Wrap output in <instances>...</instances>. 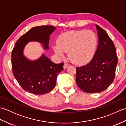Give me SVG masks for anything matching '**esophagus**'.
Returning <instances> with one entry per match:
<instances>
[{"label": "esophagus", "mask_w": 126, "mask_h": 126, "mask_svg": "<svg viewBox=\"0 0 126 126\" xmlns=\"http://www.w3.org/2000/svg\"><path fill=\"white\" fill-rule=\"evenodd\" d=\"M68 66V65L67 64H64V66H63V68H64V69H65L66 68H67Z\"/></svg>", "instance_id": "obj_1"}]
</instances>
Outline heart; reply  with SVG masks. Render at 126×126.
I'll return each instance as SVG.
<instances>
[{
  "label": "heart",
  "mask_w": 126,
  "mask_h": 126,
  "mask_svg": "<svg viewBox=\"0 0 126 126\" xmlns=\"http://www.w3.org/2000/svg\"><path fill=\"white\" fill-rule=\"evenodd\" d=\"M97 39L94 32L78 30L67 32L62 34L53 45L54 51L63 56L68 52L70 60L77 64H84L92 60L95 54Z\"/></svg>",
  "instance_id": "heart-1"
}]
</instances>
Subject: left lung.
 <instances>
[{
    "label": "left lung",
    "mask_w": 126,
    "mask_h": 126,
    "mask_svg": "<svg viewBox=\"0 0 126 126\" xmlns=\"http://www.w3.org/2000/svg\"><path fill=\"white\" fill-rule=\"evenodd\" d=\"M98 47L92 60L87 64L76 67V82L79 87L88 93L106 90L113 83L117 64L115 47L108 34L96 25Z\"/></svg>",
    "instance_id": "left-lung-1"
}]
</instances>
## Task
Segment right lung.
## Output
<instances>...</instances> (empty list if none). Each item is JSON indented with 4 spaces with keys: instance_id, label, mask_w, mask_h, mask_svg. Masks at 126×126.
I'll list each match as a JSON object with an SVG mask.
<instances>
[{
    "instance_id": "obj_1",
    "label": "right lung",
    "mask_w": 126,
    "mask_h": 126,
    "mask_svg": "<svg viewBox=\"0 0 126 126\" xmlns=\"http://www.w3.org/2000/svg\"><path fill=\"white\" fill-rule=\"evenodd\" d=\"M56 29L53 26H38L31 28L16 42L12 51L13 74L23 89L33 94L49 93L56 86L57 74L63 70V63L55 64L44 53L34 60L24 54L29 42H37L44 50L50 49V36Z\"/></svg>"
}]
</instances>
